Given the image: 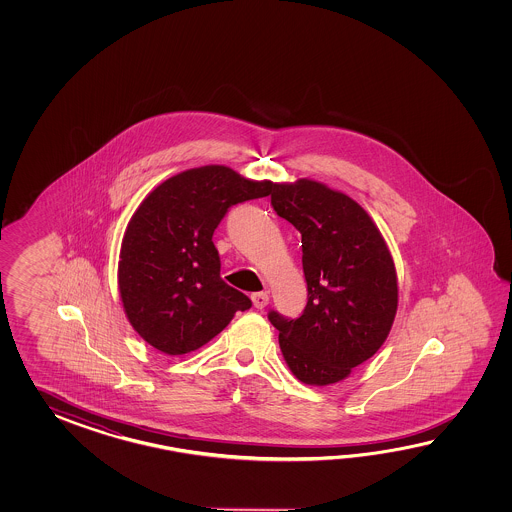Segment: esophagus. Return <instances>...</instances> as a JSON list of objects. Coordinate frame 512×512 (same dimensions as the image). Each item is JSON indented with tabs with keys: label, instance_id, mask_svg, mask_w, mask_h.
Segmentation results:
<instances>
[{
	"label": "esophagus",
	"instance_id": "obj_1",
	"mask_svg": "<svg viewBox=\"0 0 512 512\" xmlns=\"http://www.w3.org/2000/svg\"><path fill=\"white\" fill-rule=\"evenodd\" d=\"M251 298L256 309H263L265 305L269 304V294L267 293H254Z\"/></svg>",
	"mask_w": 512,
	"mask_h": 512
}]
</instances>
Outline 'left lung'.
<instances>
[{
  "instance_id": "obj_1",
  "label": "left lung",
  "mask_w": 512,
  "mask_h": 512,
  "mask_svg": "<svg viewBox=\"0 0 512 512\" xmlns=\"http://www.w3.org/2000/svg\"><path fill=\"white\" fill-rule=\"evenodd\" d=\"M271 205L302 234L307 305L298 318L271 311L269 320L298 381L335 384L371 359L392 329V254L368 212L322 183H274Z\"/></svg>"
}]
</instances>
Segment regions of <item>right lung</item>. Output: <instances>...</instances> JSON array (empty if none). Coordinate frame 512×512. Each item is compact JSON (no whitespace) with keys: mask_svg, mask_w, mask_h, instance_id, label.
Here are the masks:
<instances>
[{"mask_svg":"<svg viewBox=\"0 0 512 512\" xmlns=\"http://www.w3.org/2000/svg\"><path fill=\"white\" fill-rule=\"evenodd\" d=\"M227 166L166 179L131 216L120 247L119 291L133 329L166 355L205 346L251 298L223 282L214 230L230 207L271 194Z\"/></svg>","mask_w":512,"mask_h":512,"instance_id":"add662e5","label":"right lung"}]
</instances>
